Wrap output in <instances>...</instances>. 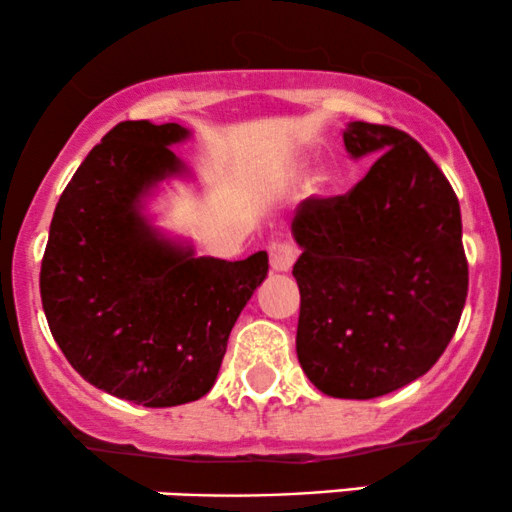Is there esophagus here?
<instances>
[{"mask_svg":"<svg viewBox=\"0 0 512 512\" xmlns=\"http://www.w3.org/2000/svg\"><path fill=\"white\" fill-rule=\"evenodd\" d=\"M269 264H272L274 272H289L298 257V248L291 240H274L269 245Z\"/></svg>","mask_w":512,"mask_h":512,"instance_id":"1","label":"esophagus"}]
</instances>
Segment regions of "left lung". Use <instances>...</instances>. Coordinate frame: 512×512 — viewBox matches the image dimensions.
Segmentation results:
<instances>
[{
	"label": "left lung",
	"instance_id": "8db88e82",
	"mask_svg": "<svg viewBox=\"0 0 512 512\" xmlns=\"http://www.w3.org/2000/svg\"><path fill=\"white\" fill-rule=\"evenodd\" d=\"M351 156L380 154L346 195L293 216L303 252L296 351L317 390L373 399L421 378L448 349L469 267L455 190L407 132L351 122Z\"/></svg>",
	"mask_w": 512,
	"mask_h": 512
}]
</instances>
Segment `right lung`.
I'll return each instance as SVG.
<instances>
[{
	"label": "right lung",
	"instance_id": "obj_1",
	"mask_svg": "<svg viewBox=\"0 0 512 512\" xmlns=\"http://www.w3.org/2000/svg\"><path fill=\"white\" fill-rule=\"evenodd\" d=\"M185 137L175 122L110 129L64 187L40 264L45 317L72 368L144 407L207 395L228 334L269 269L267 252L195 257L142 219L139 197L180 173L168 144Z\"/></svg>",
	"mask_w": 512,
	"mask_h": 512
}]
</instances>
